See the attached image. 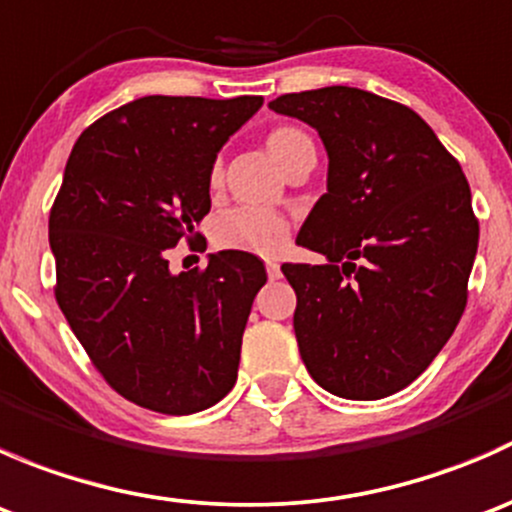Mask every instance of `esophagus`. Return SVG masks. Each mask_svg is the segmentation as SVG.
Here are the masks:
<instances>
[{
    "label": "esophagus",
    "mask_w": 512,
    "mask_h": 512,
    "mask_svg": "<svg viewBox=\"0 0 512 512\" xmlns=\"http://www.w3.org/2000/svg\"><path fill=\"white\" fill-rule=\"evenodd\" d=\"M267 277H270V280H280L282 277V272H280V265H277V262H267Z\"/></svg>",
    "instance_id": "34e87169"
}]
</instances>
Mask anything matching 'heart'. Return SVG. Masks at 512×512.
<instances>
[{
	"mask_svg": "<svg viewBox=\"0 0 512 512\" xmlns=\"http://www.w3.org/2000/svg\"><path fill=\"white\" fill-rule=\"evenodd\" d=\"M267 151L280 163V168L287 170L297 165L299 160L314 156V141L297 126H275L265 138ZM223 183V170L220 163H213L208 173L210 190H218ZM289 223L282 215L272 213L265 208H237L230 213H223L213 223V242L220 250H237L250 252V255L272 257L287 245Z\"/></svg>",
	"mask_w": 512,
	"mask_h": 512,
	"instance_id": "obj_1",
	"label": "heart"
}]
</instances>
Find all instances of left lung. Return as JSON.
Here are the masks:
<instances>
[{"mask_svg": "<svg viewBox=\"0 0 512 512\" xmlns=\"http://www.w3.org/2000/svg\"><path fill=\"white\" fill-rule=\"evenodd\" d=\"M317 128L327 193L297 242L327 265H282L304 366L329 394L376 401L428 369L468 299L478 250L458 160L409 106L349 86L270 101Z\"/></svg>", "mask_w": 512, "mask_h": 512, "instance_id": "8db88e82", "label": "left lung"}]
</instances>
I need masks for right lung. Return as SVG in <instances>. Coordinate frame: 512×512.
Returning <instances> with one entry per match:
<instances>
[{
  "label": "right lung",
  "mask_w": 512,
  "mask_h": 512,
  "mask_svg": "<svg viewBox=\"0 0 512 512\" xmlns=\"http://www.w3.org/2000/svg\"><path fill=\"white\" fill-rule=\"evenodd\" d=\"M262 96H143L91 123L66 160L49 215L56 302L123 399L185 416L235 386L252 299L250 252L170 272L165 250L210 213L208 173Z\"/></svg>",
  "instance_id": "1"
}]
</instances>
